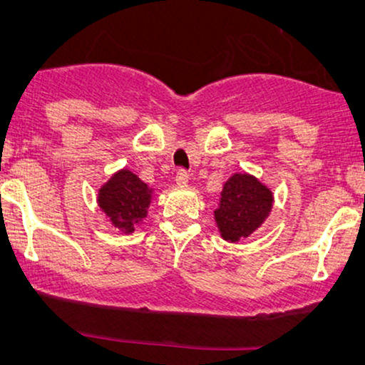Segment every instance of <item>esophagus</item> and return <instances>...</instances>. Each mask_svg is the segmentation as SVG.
Returning <instances> with one entry per match:
<instances>
[{
    "mask_svg": "<svg viewBox=\"0 0 365 365\" xmlns=\"http://www.w3.org/2000/svg\"><path fill=\"white\" fill-rule=\"evenodd\" d=\"M187 181H189V174L184 171V169H179L176 173V182L179 186H184V184H187Z\"/></svg>",
    "mask_w": 365,
    "mask_h": 365,
    "instance_id": "esophagus-1",
    "label": "esophagus"
}]
</instances>
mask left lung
Here are the masks:
<instances>
[{
    "instance_id": "1",
    "label": "left lung",
    "mask_w": 365,
    "mask_h": 365,
    "mask_svg": "<svg viewBox=\"0 0 365 365\" xmlns=\"http://www.w3.org/2000/svg\"><path fill=\"white\" fill-rule=\"evenodd\" d=\"M272 207V192L249 174H234L224 182L219 207L214 211L219 232L236 242L251 236Z\"/></svg>"
}]
</instances>
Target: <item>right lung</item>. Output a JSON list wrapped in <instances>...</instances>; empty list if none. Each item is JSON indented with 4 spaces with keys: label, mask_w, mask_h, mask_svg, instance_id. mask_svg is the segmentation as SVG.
Instances as JSON below:
<instances>
[{
    "label": "right lung",
    "mask_w": 365,
    "mask_h": 365,
    "mask_svg": "<svg viewBox=\"0 0 365 365\" xmlns=\"http://www.w3.org/2000/svg\"><path fill=\"white\" fill-rule=\"evenodd\" d=\"M99 207L124 232H133L134 224L146 217L151 204V189L128 169L118 171L99 189Z\"/></svg>",
    "instance_id": "right-lung-1"
}]
</instances>
